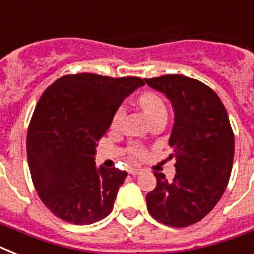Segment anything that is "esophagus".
<instances>
[{"label":"esophagus","instance_id":"1","mask_svg":"<svg viewBox=\"0 0 254 254\" xmlns=\"http://www.w3.org/2000/svg\"><path fill=\"white\" fill-rule=\"evenodd\" d=\"M127 171H129V174H131V175H139V174L142 173L143 170L139 169V167H130Z\"/></svg>","mask_w":254,"mask_h":254}]
</instances>
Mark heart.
<instances>
[{
	"label": "heart",
	"instance_id": "1",
	"mask_svg": "<svg viewBox=\"0 0 254 254\" xmlns=\"http://www.w3.org/2000/svg\"><path fill=\"white\" fill-rule=\"evenodd\" d=\"M138 105L149 120L155 119L157 116L166 115V107H165L162 99L157 93H154V92H145V93L139 96ZM124 117H125V108L119 107L115 111L113 116H112V129H119L121 127V124H123ZM129 153L134 158H142V157H145V149L142 146H139V145H131L129 147Z\"/></svg>",
	"mask_w": 254,
	"mask_h": 254
}]
</instances>
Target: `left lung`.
<instances>
[{
    "mask_svg": "<svg viewBox=\"0 0 254 254\" xmlns=\"http://www.w3.org/2000/svg\"><path fill=\"white\" fill-rule=\"evenodd\" d=\"M145 83L173 105L169 158L177 161L173 181L154 171L157 187L146 195L147 209L170 227L195 224L217 204L231 177L235 138L228 113L211 88L191 77L165 75Z\"/></svg>",
    "mask_w": 254,
    "mask_h": 254,
    "instance_id": "1",
    "label": "left lung"
}]
</instances>
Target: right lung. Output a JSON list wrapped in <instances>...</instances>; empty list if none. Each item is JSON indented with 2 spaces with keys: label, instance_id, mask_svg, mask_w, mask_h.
Instances as JSON below:
<instances>
[{
  "label": "right lung",
  "instance_id": "add662e5",
  "mask_svg": "<svg viewBox=\"0 0 254 254\" xmlns=\"http://www.w3.org/2000/svg\"><path fill=\"white\" fill-rule=\"evenodd\" d=\"M145 85L139 77L67 75L38 101L27 130V159L43 204L76 225L107 217L127 173L96 166L99 139L127 96Z\"/></svg>",
  "mask_w": 254,
  "mask_h": 254
}]
</instances>
